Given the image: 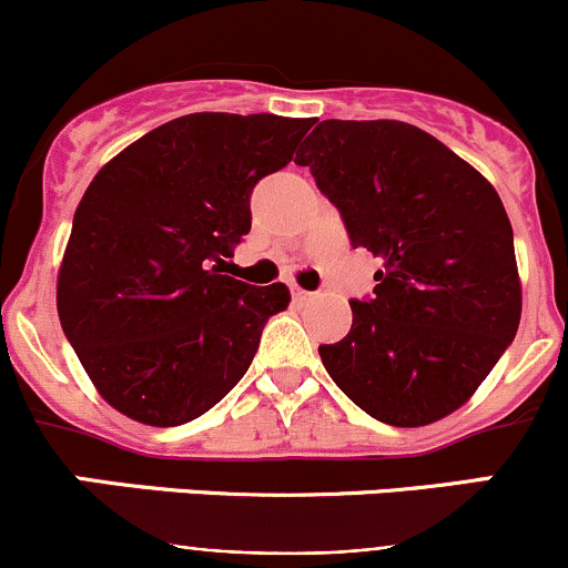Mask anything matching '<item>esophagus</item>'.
<instances>
[{"label": "esophagus", "instance_id": "obj_1", "mask_svg": "<svg viewBox=\"0 0 568 568\" xmlns=\"http://www.w3.org/2000/svg\"><path fill=\"white\" fill-rule=\"evenodd\" d=\"M294 300L296 302H307V300H313V294H311V291L300 288V285H294Z\"/></svg>", "mask_w": 568, "mask_h": 568}]
</instances>
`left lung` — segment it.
Segmentation results:
<instances>
[{"label": "left lung", "instance_id": "1", "mask_svg": "<svg viewBox=\"0 0 568 568\" xmlns=\"http://www.w3.org/2000/svg\"><path fill=\"white\" fill-rule=\"evenodd\" d=\"M296 164L337 205L354 247L382 257L374 300L318 346L337 387L376 420L437 423L473 398L523 316L500 194L448 145L400 120H321Z\"/></svg>", "mask_w": 568, "mask_h": 568}]
</instances>
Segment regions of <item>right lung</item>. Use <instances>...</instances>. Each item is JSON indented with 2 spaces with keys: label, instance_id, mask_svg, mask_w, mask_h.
<instances>
[{
  "label": "right lung",
  "instance_id": "obj_1",
  "mask_svg": "<svg viewBox=\"0 0 568 568\" xmlns=\"http://www.w3.org/2000/svg\"><path fill=\"white\" fill-rule=\"evenodd\" d=\"M311 118L194 112L109 159L73 214L57 313L101 398L145 426H181L247 374L283 283L233 280L250 194L285 168Z\"/></svg>",
  "mask_w": 568,
  "mask_h": 568
}]
</instances>
